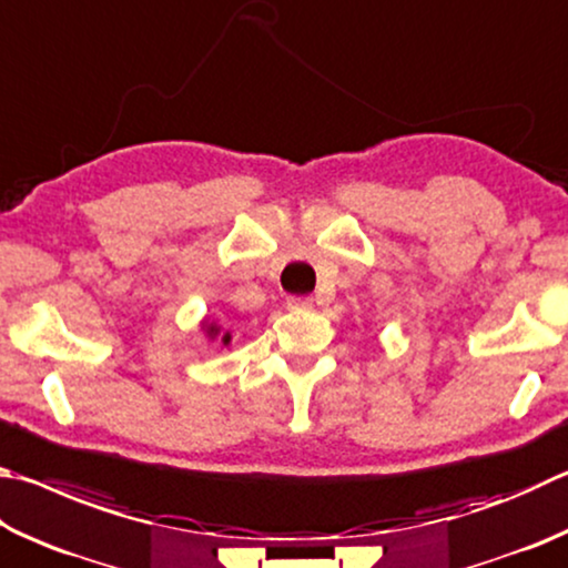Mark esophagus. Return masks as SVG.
<instances>
[{
    "label": "esophagus",
    "mask_w": 568,
    "mask_h": 568,
    "mask_svg": "<svg viewBox=\"0 0 568 568\" xmlns=\"http://www.w3.org/2000/svg\"><path fill=\"white\" fill-rule=\"evenodd\" d=\"M287 307H291V311H307V307H313V297L291 295L287 297Z\"/></svg>",
    "instance_id": "esophagus-1"
}]
</instances>
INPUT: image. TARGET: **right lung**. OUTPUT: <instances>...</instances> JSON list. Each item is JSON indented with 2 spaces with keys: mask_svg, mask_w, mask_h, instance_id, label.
I'll return each instance as SVG.
<instances>
[{
  "mask_svg": "<svg viewBox=\"0 0 568 568\" xmlns=\"http://www.w3.org/2000/svg\"><path fill=\"white\" fill-rule=\"evenodd\" d=\"M205 333H209V337L213 339V337H219V333H221V327H215V325L211 323V325H205ZM221 339H223V345H229V343H231V333H225V335H223Z\"/></svg>",
  "mask_w": 568,
  "mask_h": 568,
  "instance_id": "add662e5",
  "label": "right lung"
}]
</instances>
